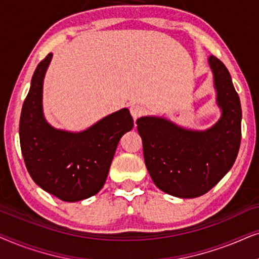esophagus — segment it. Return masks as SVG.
Masks as SVG:
<instances>
[{"mask_svg": "<svg viewBox=\"0 0 259 259\" xmlns=\"http://www.w3.org/2000/svg\"><path fill=\"white\" fill-rule=\"evenodd\" d=\"M144 112H146V110H144V108H143L142 105L133 104L132 106H130V113H132V116L134 117V119L139 118V117L142 116Z\"/></svg>", "mask_w": 259, "mask_h": 259, "instance_id": "obj_1", "label": "esophagus"}]
</instances>
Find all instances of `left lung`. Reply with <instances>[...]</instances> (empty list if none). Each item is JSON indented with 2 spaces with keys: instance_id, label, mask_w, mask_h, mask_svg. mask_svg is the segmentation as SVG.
<instances>
[{
  "instance_id": "obj_1",
  "label": "left lung",
  "mask_w": 259,
  "mask_h": 259,
  "mask_svg": "<svg viewBox=\"0 0 259 259\" xmlns=\"http://www.w3.org/2000/svg\"><path fill=\"white\" fill-rule=\"evenodd\" d=\"M208 65L222 111L211 127L187 129L156 116L136 120L151 180L162 192L182 199L206 194L225 177L242 139V108L229 71L214 55Z\"/></svg>"
}]
</instances>
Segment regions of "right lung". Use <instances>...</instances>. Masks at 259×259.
I'll list each match as a JSON object with an SVG mask.
<instances>
[{"instance_id":"obj_1","label":"right lung","mask_w":259,"mask_h":259,"mask_svg":"<svg viewBox=\"0 0 259 259\" xmlns=\"http://www.w3.org/2000/svg\"><path fill=\"white\" fill-rule=\"evenodd\" d=\"M53 54L37 65L20 117V144L35 184L63 201L97 194L108 178L116 148L134 126L126 108L105 116L79 133L55 129L42 109L44 79Z\"/></svg>"}]
</instances>
